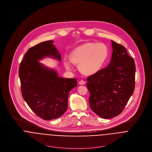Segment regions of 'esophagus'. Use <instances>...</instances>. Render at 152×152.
Here are the masks:
<instances>
[{
  "instance_id": "esophagus-1",
  "label": "esophagus",
  "mask_w": 152,
  "mask_h": 152,
  "mask_svg": "<svg viewBox=\"0 0 152 152\" xmlns=\"http://www.w3.org/2000/svg\"><path fill=\"white\" fill-rule=\"evenodd\" d=\"M79 84H80V85H81V86L84 85V84H86V82H85L84 80H81V81L79 82Z\"/></svg>"
}]
</instances>
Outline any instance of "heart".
<instances>
[{"label":"heart","mask_w":152,"mask_h":152,"mask_svg":"<svg viewBox=\"0 0 152 152\" xmlns=\"http://www.w3.org/2000/svg\"><path fill=\"white\" fill-rule=\"evenodd\" d=\"M108 55L105 44L89 42L81 44L74 48L69 54L70 61L78 65L80 71L84 75H91L98 72L105 63ZM67 70H71V62L64 61Z\"/></svg>","instance_id":"obj_1"}]
</instances>
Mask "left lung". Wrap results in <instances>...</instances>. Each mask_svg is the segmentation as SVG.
<instances>
[{
    "instance_id": "left-lung-1",
    "label": "left lung",
    "mask_w": 152,
    "mask_h": 152,
    "mask_svg": "<svg viewBox=\"0 0 152 152\" xmlns=\"http://www.w3.org/2000/svg\"><path fill=\"white\" fill-rule=\"evenodd\" d=\"M112 54L106 68L87 78L90 108L99 117L119 115L133 93L136 66L125 47L111 40Z\"/></svg>"
}]
</instances>
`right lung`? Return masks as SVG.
Here are the masks:
<instances>
[{
    "label": "right lung",
    "mask_w": 152,
    "mask_h": 152,
    "mask_svg": "<svg viewBox=\"0 0 152 152\" xmlns=\"http://www.w3.org/2000/svg\"><path fill=\"white\" fill-rule=\"evenodd\" d=\"M53 43V40L46 41L30 48L19 69L23 98L38 116L47 121L58 118L64 113L69 91L77 87V83L75 78L58 77L54 69L39 61L44 57L61 60Z\"/></svg>",
    "instance_id": "right-lung-1"
}]
</instances>
